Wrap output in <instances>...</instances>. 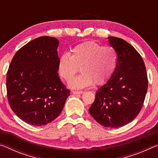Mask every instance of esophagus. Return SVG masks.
Returning a JSON list of instances; mask_svg holds the SVG:
<instances>
[{
	"label": "esophagus",
	"mask_w": 158,
	"mask_h": 158,
	"mask_svg": "<svg viewBox=\"0 0 158 158\" xmlns=\"http://www.w3.org/2000/svg\"><path fill=\"white\" fill-rule=\"evenodd\" d=\"M84 93L83 91H77V90H73V94H74V95H77V94H82V93Z\"/></svg>",
	"instance_id": "esophagus-1"
}]
</instances>
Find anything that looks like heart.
<instances>
[{
	"mask_svg": "<svg viewBox=\"0 0 158 158\" xmlns=\"http://www.w3.org/2000/svg\"><path fill=\"white\" fill-rule=\"evenodd\" d=\"M72 55L63 53L58 62L60 77L69 81L80 69L83 73L72 80L69 86L81 89L95 84L102 85L113 75L117 65V53L113 47L102 46L93 41L77 45Z\"/></svg>",
	"mask_w": 158,
	"mask_h": 158,
	"instance_id": "obj_1",
	"label": "heart"
}]
</instances>
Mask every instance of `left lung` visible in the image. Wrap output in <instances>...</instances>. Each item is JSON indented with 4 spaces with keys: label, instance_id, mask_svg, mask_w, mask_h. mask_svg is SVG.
<instances>
[{
    "label": "left lung",
    "instance_id": "left-lung-1",
    "mask_svg": "<svg viewBox=\"0 0 158 158\" xmlns=\"http://www.w3.org/2000/svg\"><path fill=\"white\" fill-rule=\"evenodd\" d=\"M117 53L113 75L98 89L89 112L99 124L116 128L132 121L139 114L148 89L145 64L139 53L124 40L108 37Z\"/></svg>",
    "mask_w": 158,
    "mask_h": 158
}]
</instances>
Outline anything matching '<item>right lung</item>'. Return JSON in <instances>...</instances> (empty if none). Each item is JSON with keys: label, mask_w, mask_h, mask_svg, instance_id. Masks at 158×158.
Listing matches in <instances>:
<instances>
[{"label": "right lung", "mask_w": 158, "mask_h": 158, "mask_svg": "<svg viewBox=\"0 0 158 158\" xmlns=\"http://www.w3.org/2000/svg\"><path fill=\"white\" fill-rule=\"evenodd\" d=\"M58 44L55 37H37L18 50L10 63L6 77L9 105L30 125L53 121L69 95L58 74Z\"/></svg>", "instance_id": "right-lung-1"}]
</instances>
